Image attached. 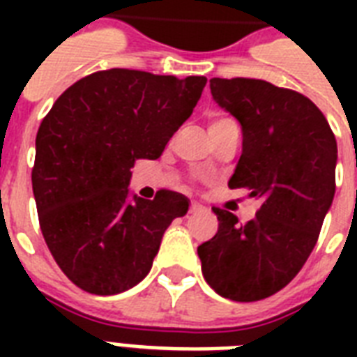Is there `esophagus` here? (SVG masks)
Segmentation results:
<instances>
[{
    "label": "esophagus",
    "mask_w": 357,
    "mask_h": 357,
    "mask_svg": "<svg viewBox=\"0 0 357 357\" xmlns=\"http://www.w3.org/2000/svg\"><path fill=\"white\" fill-rule=\"evenodd\" d=\"M204 209H206V207L202 206V204H198V202H190V207H189L190 213H200L204 211Z\"/></svg>",
    "instance_id": "esophagus-1"
}]
</instances>
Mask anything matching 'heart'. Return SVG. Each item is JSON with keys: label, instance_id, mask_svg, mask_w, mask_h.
<instances>
[{"label": "heart", "instance_id": "heart-1", "mask_svg": "<svg viewBox=\"0 0 357 357\" xmlns=\"http://www.w3.org/2000/svg\"><path fill=\"white\" fill-rule=\"evenodd\" d=\"M226 128H238L237 122L229 116H224V114H213L211 120H209V131H215V129H226Z\"/></svg>", "mask_w": 357, "mask_h": 357}]
</instances>
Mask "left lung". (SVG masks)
<instances>
[{
    "mask_svg": "<svg viewBox=\"0 0 357 357\" xmlns=\"http://www.w3.org/2000/svg\"><path fill=\"white\" fill-rule=\"evenodd\" d=\"M209 86L243 129L228 185L248 189L261 206L246 224L215 207L218 231L198 246V257L220 296L255 302L285 287L315 248L335 195L337 142L321 109L300 92L246 77H213Z\"/></svg>",
    "mask_w": 357,
    "mask_h": 357,
    "instance_id": "left-lung-1",
    "label": "left lung"
}]
</instances>
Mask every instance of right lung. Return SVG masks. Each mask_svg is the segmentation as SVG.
<instances>
[{
  "mask_svg": "<svg viewBox=\"0 0 357 357\" xmlns=\"http://www.w3.org/2000/svg\"><path fill=\"white\" fill-rule=\"evenodd\" d=\"M207 79L96 72L66 89L36 133L31 174L42 235L61 271L92 294H119L150 272L189 198L129 192L137 159H157L192 114Z\"/></svg>",
  "mask_w": 357,
  "mask_h": 357,
  "instance_id": "obj_1",
  "label": "right lung"
}]
</instances>
